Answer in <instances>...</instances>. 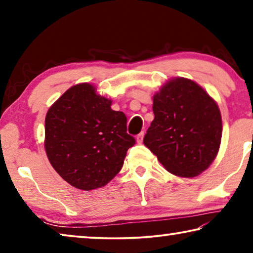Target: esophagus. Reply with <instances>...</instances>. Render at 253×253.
<instances>
[{
  "mask_svg": "<svg viewBox=\"0 0 253 253\" xmlns=\"http://www.w3.org/2000/svg\"><path fill=\"white\" fill-rule=\"evenodd\" d=\"M143 138H144V131H140L138 135L136 136V139H137V143H142L143 142Z\"/></svg>",
  "mask_w": 253,
  "mask_h": 253,
  "instance_id": "esophagus-1",
  "label": "esophagus"
}]
</instances>
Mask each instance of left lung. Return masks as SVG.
Wrapping results in <instances>:
<instances>
[{
    "label": "left lung",
    "mask_w": 253,
    "mask_h": 253,
    "mask_svg": "<svg viewBox=\"0 0 253 253\" xmlns=\"http://www.w3.org/2000/svg\"><path fill=\"white\" fill-rule=\"evenodd\" d=\"M153 111L144 144L161 164L182 177L207 169L222 137L219 107L208 92L192 80L173 79L154 96Z\"/></svg>",
    "instance_id": "1"
}]
</instances>
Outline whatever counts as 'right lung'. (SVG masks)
Instances as JSON below:
<instances>
[{"label":"right lung","mask_w":253,"mask_h":253,"mask_svg":"<svg viewBox=\"0 0 253 253\" xmlns=\"http://www.w3.org/2000/svg\"><path fill=\"white\" fill-rule=\"evenodd\" d=\"M93 85L76 84L45 116V152L52 168L70 185L84 191L106 185L122 169L136 140L127 118Z\"/></svg>","instance_id":"1"}]
</instances>
